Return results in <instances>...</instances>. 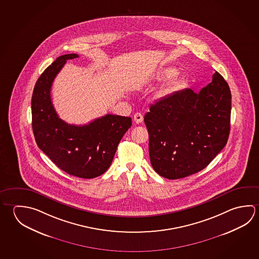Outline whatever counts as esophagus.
I'll return each instance as SVG.
<instances>
[{"label":"esophagus","mask_w":259,"mask_h":259,"mask_svg":"<svg viewBox=\"0 0 259 259\" xmlns=\"http://www.w3.org/2000/svg\"><path fill=\"white\" fill-rule=\"evenodd\" d=\"M143 120H144V116H143V114H141V113H136L135 115H134V121L136 123H142Z\"/></svg>","instance_id":"34e87169"}]
</instances>
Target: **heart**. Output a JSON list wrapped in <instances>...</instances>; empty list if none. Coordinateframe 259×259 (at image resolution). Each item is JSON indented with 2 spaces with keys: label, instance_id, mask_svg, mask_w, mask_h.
<instances>
[{
  "label": "heart",
  "instance_id": "1",
  "mask_svg": "<svg viewBox=\"0 0 259 259\" xmlns=\"http://www.w3.org/2000/svg\"><path fill=\"white\" fill-rule=\"evenodd\" d=\"M177 73V69L168 67V68L163 69L161 71V77L163 79H170V78L174 77ZM184 82H185V79L180 77V76L172 78L162 90V94L165 95L168 93L177 91L183 87Z\"/></svg>",
  "mask_w": 259,
  "mask_h": 259
}]
</instances>
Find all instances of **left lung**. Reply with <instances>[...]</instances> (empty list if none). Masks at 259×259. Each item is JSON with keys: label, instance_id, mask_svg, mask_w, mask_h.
Returning a JSON list of instances; mask_svg holds the SVG:
<instances>
[{"label": "left lung", "instance_id": "1", "mask_svg": "<svg viewBox=\"0 0 259 259\" xmlns=\"http://www.w3.org/2000/svg\"><path fill=\"white\" fill-rule=\"evenodd\" d=\"M230 116L231 92L218 72L199 93L186 88L150 105L144 120L154 171L174 180L206 167L227 145Z\"/></svg>", "mask_w": 259, "mask_h": 259}]
</instances>
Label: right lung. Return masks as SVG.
<instances>
[{
    "instance_id": "right-lung-1",
    "label": "right lung",
    "mask_w": 259,
    "mask_h": 259,
    "mask_svg": "<svg viewBox=\"0 0 259 259\" xmlns=\"http://www.w3.org/2000/svg\"><path fill=\"white\" fill-rule=\"evenodd\" d=\"M78 56H60L38 78L32 97V131L38 147L61 170L90 179L109 168L132 119L108 114L88 124L73 125L59 118L51 99L52 84L66 61Z\"/></svg>"
}]
</instances>
